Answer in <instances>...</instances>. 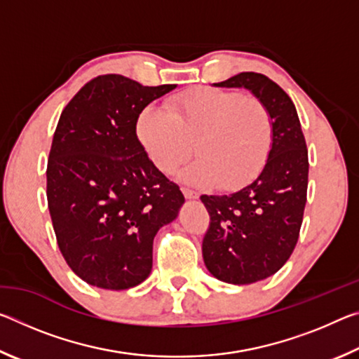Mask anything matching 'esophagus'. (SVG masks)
<instances>
[{
	"label": "esophagus",
	"instance_id": "obj_1",
	"mask_svg": "<svg viewBox=\"0 0 359 359\" xmlns=\"http://www.w3.org/2000/svg\"><path fill=\"white\" fill-rule=\"evenodd\" d=\"M182 193H184V196L187 199H196L198 198V193L194 190H190V188H182Z\"/></svg>",
	"mask_w": 359,
	"mask_h": 359
}]
</instances>
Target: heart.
Wrapping results in <instances>:
<instances>
[{"instance_id":"1","label":"heart","mask_w":359,"mask_h":359,"mask_svg":"<svg viewBox=\"0 0 359 359\" xmlns=\"http://www.w3.org/2000/svg\"><path fill=\"white\" fill-rule=\"evenodd\" d=\"M137 136L150 161L171 172L194 150L199 155L180 172L188 184L238 190L264 168L272 125L263 102L224 90L201 87L174 96L166 107H145Z\"/></svg>"}]
</instances>
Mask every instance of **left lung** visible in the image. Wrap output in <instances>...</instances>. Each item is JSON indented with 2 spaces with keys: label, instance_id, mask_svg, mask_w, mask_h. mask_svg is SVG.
Masks as SVG:
<instances>
[{
  "label": "left lung",
  "instance_id": "8db88e82",
  "mask_svg": "<svg viewBox=\"0 0 359 359\" xmlns=\"http://www.w3.org/2000/svg\"><path fill=\"white\" fill-rule=\"evenodd\" d=\"M215 87L245 88L263 102L272 145L258 177L241 190L201 201L210 215L203 258L218 280L248 285L274 276L293 253L307 201L309 158L290 96L258 72H241Z\"/></svg>",
  "mask_w": 359,
  "mask_h": 359
}]
</instances>
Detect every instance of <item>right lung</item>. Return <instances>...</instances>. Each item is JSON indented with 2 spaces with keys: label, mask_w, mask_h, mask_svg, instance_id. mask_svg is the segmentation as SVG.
Wrapping results in <instances>:
<instances>
[{
  "label": "right lung",
  "mask_w": 359,
  "mask_h": 359,
  "mask_svg": "<svg viewBox=\"0 0 359 359\" xmlns=\"http://www.w3.org/2000/svg\"><path fill=\"white\" fill-rule=\"evenodd\" d=\"M175 85L106 74L60 115L47 161V203L66 263L93 287L128 290L151 271L154 238L185 198L139 142V114Z\"/></svg>",
  "instance_id": "add662e5"
}]
</instances>
